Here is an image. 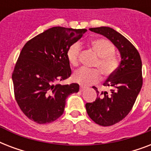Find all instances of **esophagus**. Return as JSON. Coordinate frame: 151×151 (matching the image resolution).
<instances>
[{"mask_svg":"<svg viewBox=\"0 0 151 151\" xmlns=\"http://www.w3.org/2000/svg\"><path fill=\"white\" fill-rule=\"evenodd\" d=\"M86 88H88V87H86V86H81L80 91H81V92H82V91H84V90L86 89Z\"/></svg>","mask_w":151,"mask_h":151,"instance_id":"obj_1","label":"esophagus"}]
</instances>
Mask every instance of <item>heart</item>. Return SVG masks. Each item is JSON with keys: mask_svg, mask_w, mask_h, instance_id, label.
Here are the masks:
<instances>
[{"mask_svg": "<svg viewBox=\"0 0 151 151\" xmlns=\"http://www.w3.org/2000/svg\"><path fill=\"white\" fill-rule=\"evenodd\" d=\"M92 49L99 56L96 62L95 66L99 69L101 73L104 77L108 78L113 75L117 70L119 63L114 56V47L110 41L106 39H95L91 41ZM81 46L75 43L69 48L66 56L70 63L73 66H78ZM100 72L97 69L81 68L73 75V81L81 85H89L98 82L100 79Z\"/></svg>", "mask_w": 151, "mask_h": 151, "instance_id": "1", "label": "heart"}]
</instances>
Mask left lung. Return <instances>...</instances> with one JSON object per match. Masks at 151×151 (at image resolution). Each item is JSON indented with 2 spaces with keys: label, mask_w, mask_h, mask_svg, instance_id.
Listing matches in <instances>:
<instances>
[{
  "label": "left lung",
  "mask_w": 151,
  "mask_h": 151,
  "mask_svg": "<svg viewBox=\"0 0 151 151\" xmlns=\"http://www.w3.org/2000/svg\"><path fill=\"white\" fill-rule=\"evenodd\" d=\"M108 38L119 51L122 61L115 73L103 84L110 92L97 93L96 101L85 104L90 118L102 126H110L123 120L131 111L143 85L142 61L135 46L110 27L90 28Z\"/></svg>",
  "instance_id": "8db88e82"
}]
</instances>
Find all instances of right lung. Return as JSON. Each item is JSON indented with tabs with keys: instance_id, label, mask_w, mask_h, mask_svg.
<instances>
[{
	"instance_id": "1",
	"label": "right lung",
	"mask_w": 151,
	"mask_h": 151,
	"mask_svg": "<svg viewBox=\"0 0 151 151\" xmlns=\"http://www.w3.org/2000/svg\"><path fill=\"white\" fill-rule=\"evenodd\" d=\"M87 31L55 27L26 43L12 73L15 100L23 114L38 124L50 123L64 112L66 97L79 85H60L71 75L66 53Z\"/></svg>"
}]
</instances>
